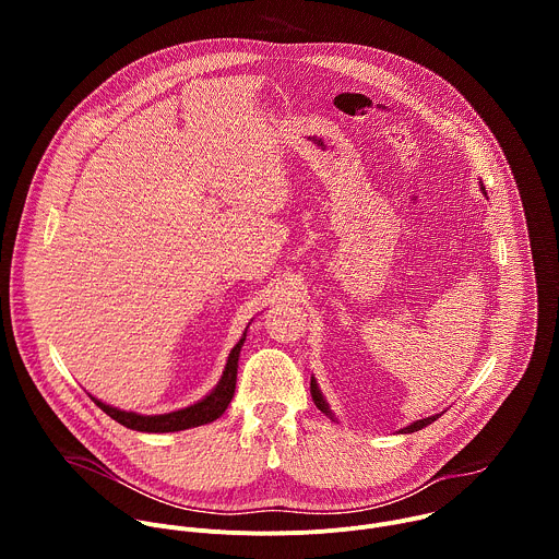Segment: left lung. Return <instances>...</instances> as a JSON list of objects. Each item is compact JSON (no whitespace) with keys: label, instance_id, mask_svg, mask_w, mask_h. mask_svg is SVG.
Wrapping results in <instances>:
<instances>
[{"label":"left lung","instance_id":"left-lung-1","mask_svg":"<svg viewBox=\"0 0 559 559\" xmlns=\"http://www.w3.org/2000/svg\"><path fill=\"white\" fill-rule=\"evenodd\" d=\"M483 192H485V186H483ZM487 194V192H485ZM309 391H311V397H313V403H316V407L321 409L325 416H330L332 420H336L334 418V414H332V409H330V405H328V401L323 397V393H321V389H318V384H316V380H313V376H311V384H309ZM442 414H436V416H429V418H423V420H416V423H412V425H407L405 429H401V433H414V431H420V429H425L427 425H431V423H436L438 418H440Z\"/></svg>","mask_w":559,"mask_h":559}]
</instances>
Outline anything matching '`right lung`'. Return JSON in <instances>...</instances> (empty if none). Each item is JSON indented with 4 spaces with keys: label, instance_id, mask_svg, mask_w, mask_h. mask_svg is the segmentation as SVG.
Instances as JSON below:
<instances>
[{
    "label": "right lung",
    "instance_id": "add662e5",
    "mask_svg": "<svg viewBox=\"0 0 559 559\" xmlns=\"http://www.w3.org/2000/svg\"><path fill=\"white\" fill-rule=\"evenodd\" d=\"M248 330L243 332L241 341H238L225 362L223 376L218 380V384L205 395L201 397L199 403L179 409V412H170V414H158V416H143V414H134V412H123L117 409L112 405H106L102 401H97L95 395H91L95 405L106 412L112 420H117L119 425L132 429V431H145V433H173V431H183V429H192V427H201L207 423H214L218 416H223V412L227 409V405L231 403L234 397V389H236V371H238V356H241V347L246 343Z\"/></svg>",
    "mask_w": 559,
    "mask_h": 559
}]
</instances>
